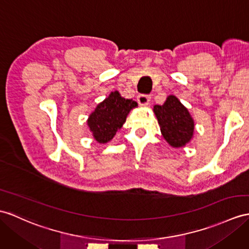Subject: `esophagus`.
Listing matches in <instances>:
<instances>
[{"label": "esophagus", "mask_w": 249, "mask_h": 249, "mask_svg": "<svg viewBox=\"0 0 249 249\" xmlns=\"http://www.w3.org/2000/svg\"><path fill=\"white\" fill-rule=\"evenodd\" d=\"M151 100V96L150 95H144V94H141L137 96V101L138 104L141 106H147L149 105V102Z\"/></svg>", "instance_id": "obj_1"}]
</instances>
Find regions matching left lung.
Wrapping results in <instances>:
<instances>
[{"mask_svg": "<svg viewBox=\"0 0 249 249\" xmlns=\"http://www.w3.org/2000/svg\"><path fill=\"white\" fill-rule=\"evenodd\" d=\"M153 111L163 138L174 148H180L191 141L195 123L187 108L177 97L170 95L162 106H154Z\"/></svg>", "mask_w": 249, "mask_h": 249, "instance_id": "left-lung-1", "label": "left lung"}]
</instances>
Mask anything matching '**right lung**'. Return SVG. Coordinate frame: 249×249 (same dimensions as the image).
<instances>
[{"label": "right lung", "mask_w": 249, "mask_h": 249, "mask_svg": "<svg viewBox=\"0 0 249 249\" xmlns=\"http://www.w3.org/2000/svg\"><path fill=\"white\" fill-rule=\"evenodd\" d=\"M136 107L137 102L124 98L117 90L108 95L88 119V125L96 142L99 143L110 142L125 123L129 112Z\"/></svg>", "instance_id": "1"}]
</instances>
